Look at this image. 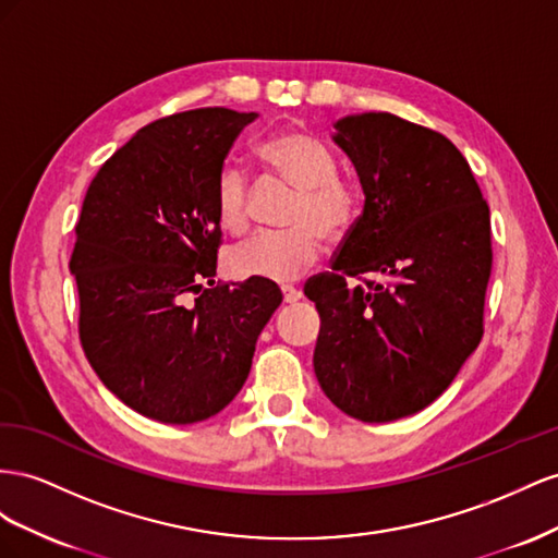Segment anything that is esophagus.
<instances>
[{
  "mask_svg": "<svg viewBox=\"0 0 558 558\" xmlns=\"http://www.w3.org/2000/svg\"><path fill=\"white\" fill-rule=\"evenodd\" d=\"M282 299H284V304H296V301L301 299V290L292 288V284H282Z\"/></svg>",
  "mask_w": 558,
  "mask_h": 558,
  "instance_id": "1",
  "label": "esophagus"
}]
</instances>
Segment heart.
Here are the masks:
<instances>
[{
    "mask_svg": "<svg viewBox=\"0 0 558 558\" xmlns=\"http://www.w3.org/2000/svg\"><path fill=\"white\" fill-rule=\"evenodd\" d=\"M259 158L299 194L288 213L290 229L262 231L227 254L235 278L292 280L313 266L325 238H341L360 208L355 184L339 178L337 158L315 135L288 131L264 140ZM215 210L225 231L243 233L250 225V184L243 168L227 163L215 184Z\"/></svg>",
    "mask_w": 558,
    "mask_h": 558,
    "instance_id": "obj_1",
    "label": "heart"
}]
</instances>
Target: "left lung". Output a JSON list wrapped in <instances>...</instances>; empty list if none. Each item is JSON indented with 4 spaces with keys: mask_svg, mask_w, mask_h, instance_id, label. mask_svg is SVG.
I'll list each match as a JSON object with an SVG mask.
<instances>
[{
    "mask_svg": "<svg viewBox=\"0 0 558 558\" xmlns=\"http://www.w3.org/2000/svg\"><path fill=\"white\" fill-rule=\"evenodd\" d=\"M331 140L355 166L364 208L329 274L304 288L320 313L313 367L333 407L388 423L433 404L482 341L490 213L441 133L364 111L333 123Z\"/></svg>",
    "mask_w": 558,
    "mask_h": 558,
    "instance_id": "8db88e82",
    "label": "left lung"
}]
</instances>
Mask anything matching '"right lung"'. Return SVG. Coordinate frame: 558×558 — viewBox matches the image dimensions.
Listing matches in <instances>:
<instances>
[{
  "label": "right lung",
  "mask_w": 558,
  "mask_h": 558,
  "mask_svg": "<svg viewBox=\"0 0 558 558\" xmlns=\"http://www.w3.org/2000/svg\"><path fill=\"white\" fill-rule=\"evenodd\" d=\"M257 117L205 107L158 119L86 191L70 262L84 353L109 392L158 423H201L225 409L282 304L262 278L203 290L217 274L219 170Z\"/></svg>",
  "instance_id": "obj_1"
}]
</instances>
